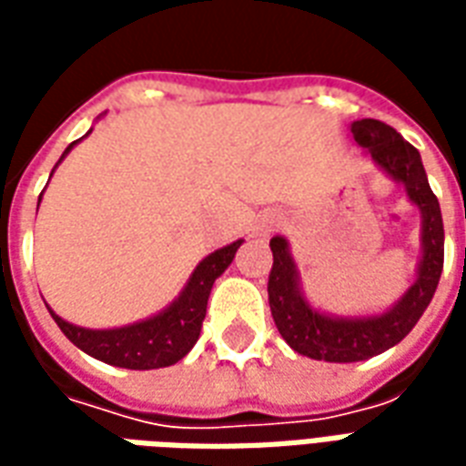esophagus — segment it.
Instances as JSON below:
<instances>
[{
  "mask_svg": "<svg viewBox=\"0 0 466 466\" xmlns=\"http://www.w3.org/2000/svg\"><path fill=\"white\" fill-rule=\"evenodd\" d=\"M279 227H282L279 214L267 212V214H262L259 219H257V224H254V234H257V237H269V234L277 232Z\"/></svg>",
  "mask_w": 466,
  "mask_h": 466,
  "instance_id": "1",
  "label": "esophagus"
}]
</instances>
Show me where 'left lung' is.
I'll return each instance as SVG.
<instances>
[{"instance_id":"left-lung-1","label":"left lung","mask_w":466,"mask_h":466,"mask_svg":"<svg viewBox=\"0 0 466 466\" xmlns=\"http://www.w3.org/2000/svg\"><path fill=\"white\" fill-rule=\"evenodd\" d=\"M351 137L371 162L404 187L410 199L421 214V257L417 277L390 309L380 314L339 317L317 309L304 297L302 274L297 269L289 242L272 237V272H269V309L282 339L294 351L319 361H361L377 357L394 344H400L420 322L424 309L440 284L444 267V224L437 197L427 182V172L420 152L401 139L397 129L380 119L351 122Z\"/></svg>"}]
</instances>
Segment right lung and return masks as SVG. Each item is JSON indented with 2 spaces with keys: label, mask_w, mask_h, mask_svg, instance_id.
<instances>
[{
  "label": "right lung",
  "mask_w": 466,
  "mask_h": 466,
  "mask_svg": "<svg viewBox=\"0 0 466 466\" xmlns=\"http://www.w3.org/2000/svg\"><path fill=\"white\" fill-rule=\"evenodd\" d=\"M86 134H92V129ZM82 139H76V142H82ZM76 142L66 147L62 159L72 152ZM59 162L55 164V169L59 167ZM55 169H52V174H55ZM39 202H42V194H39ZM242 242L244 239H237V242L227 244L217 252L207 254L202 262L194 267V272L189 274L179 297L172 304H167L162 312L139 319V322L124 324V327H115V329H86V327H76V324L62 319L59 314H55L52 307H46V309L52 314L56 327L65 332L66 339L95 360L112 364V367H124V370L172 367L182 357H187L199 339L204 314H207V299L212 292L214 279L222 277L224 269L232 264L234 254L242 247Z\"/></svg>",
  "instance_id": "right-lung-1"
}]
</instances>
